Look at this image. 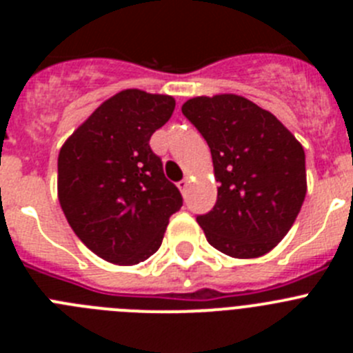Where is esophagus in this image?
Instances as JSON below:
<instances>
[{"mask_svg": "<svg viewBox=\"0 0 353 353\" xmlns=\"http://www.w3.org/2000/svg\"><path fill=\"white\" fill-rule=\"evenodd\" d=\"M187 187H189V179L180 180V182H179V189H180V191L185 192V191H187Z\"/></svg>", "mask_w": 353, "mask_h": 353, "instance_id": "34e87169", "label": "esophagus"}]
</instances>
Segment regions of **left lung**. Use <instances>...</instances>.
Returning <instances> with one entry per match:
<instances>
[{
    "label": "left lung",
    "mask_w": 353,
    "mask_h": 353,
    "mask_svg": "<svg viewBox=\"0 0 353 353\" xmlns=\"http://www.w3.org/2000/svg\"><path fill=\"white\" fill-rule=\"evenodd\" d=\"M182 113L207 141L217 201L196 221L208 244L232 258H258L276 248L305 198L301 143L272 113L244 97H196Z\"/></svg>",
    "instance_id": "left-lung-1"
}]
</instances>
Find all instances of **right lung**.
<instances>
[{"label": "right lung", "mask_w": 353, "mask_h": 353, "mask_svg": "<svg viewBox=\"0 0 353 353\" xmlns=\"http://www.w3.org/2000/svg\"><path fill=\"white\" fill-rule=\"evenodd\" d=\"M174 99L123 90L61 146L58 198L68 224L102 260L138 265L162 244L183 199L164 176L150 138L171 118Z\"/></svg>", "instance_id": "obj_1"}]
</instances>
